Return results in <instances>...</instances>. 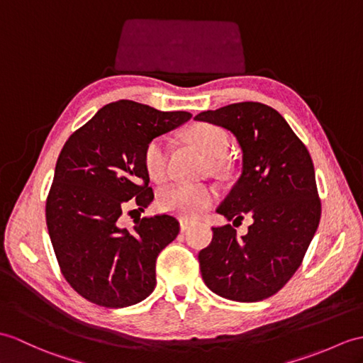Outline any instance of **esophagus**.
Wrapping results in <instances>:
<instances>
[{"mask_svg":"<svg viewBox=\"0 0 363 363\" xmlns=\"http://www.w3.org/2000/svg\"><path fill=\"white\" fill-rule=\"evenodd\" d=\"M179 223H181V230H182V232L190 229V225H191V221H190V220H185V218H182V220H181Z\"/></svg>","mask_w":363,"mask_h":363,"instance_id":"esophagus-1","label":"esophagus"}]
</instances>
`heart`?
Returning <instances> with one entry per match:
<instances>
[{
	"instance_id": "obj_1",
	"label": "heart",
	"mask_w": 363,
	"mask_h": 363,
	"mask_svg": "<svg viewBox=\"0 0 363 363\" xmlns=\"http://www.w3.org/2000/svg\"><path fill=\"white\" fill-rule=\"evenodd\" d=\"M187 139L210 159H220L229 148V134L213 123H196L187 131ZM168 150L164 138L148 140L142 151V164L150 179L162 182L167 178ZM216 198V190L204 184H173L157 196V206L164 212L181 216H196Z\"/></svg>"
}]
</instances>
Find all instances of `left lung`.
I'll list each match as a JSON object with an SVG mask.
<instances>
[{"mask_svg": "<svg viewBox=\"0 0 363 363\" xmlns=\"http://www.w3.org/2000/svg\"><path fill=\"white\" fill-rule=\"evenodd\" d=\"M196 121L229 130L242 150V172L216 212L241 221L213 227L198 255L202 280L218 296L261 301L280 291L300 267L322 215L309 151L283 116L258 102H241L199 113Z\"/></svg>", "mask_w": 363, "mask_h": 363, "instance_id": "obj_1", "label": "left lung"}]
</instances>
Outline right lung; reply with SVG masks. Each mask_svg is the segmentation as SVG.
<instances>
[{
    "label": "right lung",
    "mask_w": 363,
    "mask_h": 363,
    "mask_svg": "<svg viewBox=\"0 0 363 363\" xmlns=\"http://www.w3.org/2000/svg\"><path fill=\"white\" fill-rule=\"evenodd\" d=\"M190 117L119 100L99 109L63 145L46 224L65 280L94 305L126 308L155 291L157 255L178 237L179 221L170 213L138 218L133 229L121 221L126 207L143 212L155 198L142 164L148 140Z\"/></svg>",
    "instance_id": "add662e5"
}]
</instances>
